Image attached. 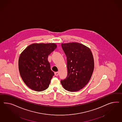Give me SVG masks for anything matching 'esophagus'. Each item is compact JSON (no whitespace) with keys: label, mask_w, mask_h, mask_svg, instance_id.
Wrapping results in <instances>:
<instances>
[{"label":"esophagus","mask_w":122,"mask_h":122,"mask_svg":"<svg viewBox=\"0 0 122 122\" xmlns=\"http://www.w3.org/2000/svg\"><path fill=\"white\" fill-rule=\"evenodd\" d=\"M59 72H55V75L56 76H58L59 75Z\"/></svg>","instance_id":"esophagus-1"}]
</instances>
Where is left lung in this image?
Returning a JSON list of instances; mask_svg holds the SVG:
<instances>
[{"label": "left lung", "mask_w": 122, "mask_h": 122, "mask_svg": "<svg viewBox=\"0 0 122 122\" xmlns=\"http://www.w3.org/2000/svg\"><path fill=\"white\" fill-rule=\"evenodd\" d=\"M61 46L66 56L67 75L61 83L66 90L78 91L92 76L94 67L92 53L89 47L78 42L62 43Z\"/></svg>", "instance_id": "8db88e82"}]
</instances>
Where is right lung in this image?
Instances as JSON below:
<instances>
[{
	"instance_id": "add662e5",
	"label": "right lung",
	"mask_w": 122,
	"mask_h": 122,
	"mask_svg": "<svg viewBox=\"0 0 122 122\" xmlns=\"http://www.w3.org/2000/svg\"><path fill=\"white\" fill-rule=\"evenodd\" d=\"M55 43H33L27 46L19 57V70L30 89L42 91L47 89L54 73L51 69L48 56L56 48Z\"/></svg>"
}]
</instances>
